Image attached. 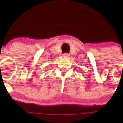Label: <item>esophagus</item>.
<instances>
[{
	"label": "esophagus",
	"mask_w": 123,
	"mask_h": 123,
	"mask_svg": "<svg viewBox=\"0 0 123 123\" xmlns=\"http://www.w3.org/2000/svg\"><path fill=\"white\" fill-rule=\"evenodd\" d=\"M63 56L65 57V58H68V57L69 56V55L68 54H63Z\"/></svg>",
	"instance_id": "1"
}]
</instances>
